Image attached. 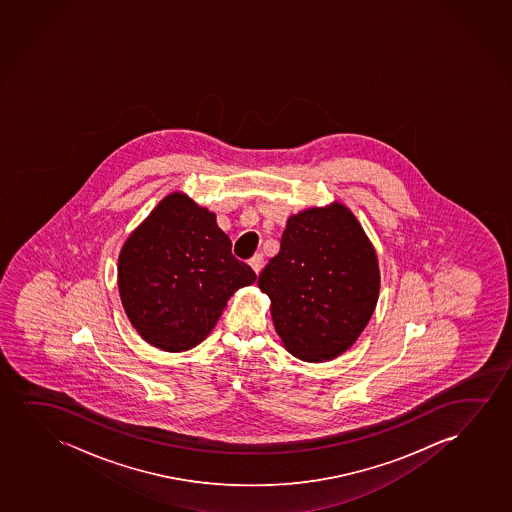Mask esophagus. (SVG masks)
<instances>
[{"mask_svg": "<svg viewBox=\"0 0 512 512\" xmlns=\"http://www.w3.org/2000/svg\"><path fill=\"white\" fill-rule=\"evenodd\" d=\"M249 265H251L254 272H261V268H263V254H254L253 258L249 259Z\"/></svg>", "mask_w": 512, "mask_h": 512, "instance_id": "obj_1", "label": "esophagus"}]
</instances>
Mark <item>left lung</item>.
<instances>
[{"instance_id":"obj_1","label":"left lung","mask_w":512,"mask_h":512,"mask_svg":"<svg viewBox=\"0 0 512 512\" xmlns=\"http://www.w3.org/2000/svg\"><path fill=\"white\" fill-rule=\"evenodd\" d=\"M273 326L301 361H333L368 326L380 294L375 247L341 202L287 219L280 251L259 273Z\"/></svg>"}]
</instances>
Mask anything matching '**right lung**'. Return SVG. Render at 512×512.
Returning <instances> with one entry per match:
<instances>
[{
  "label": "right lung",
  "instance_id": "1",
  "mask_svg": "<svg viewBox=\"0 0 512 512\" xmlns=\"http://www.w3.org/2000/svg\"><path fill=\"white\" fill-rule=\"evenodd\" d=\"M254 280L216 214L183 191L162 198L118 256L123 310L137 334L165 352L202 343L233 293Z\"/></svg>",
  "mask_w": 512,
  "mask_h": 512
}]
</instances>
